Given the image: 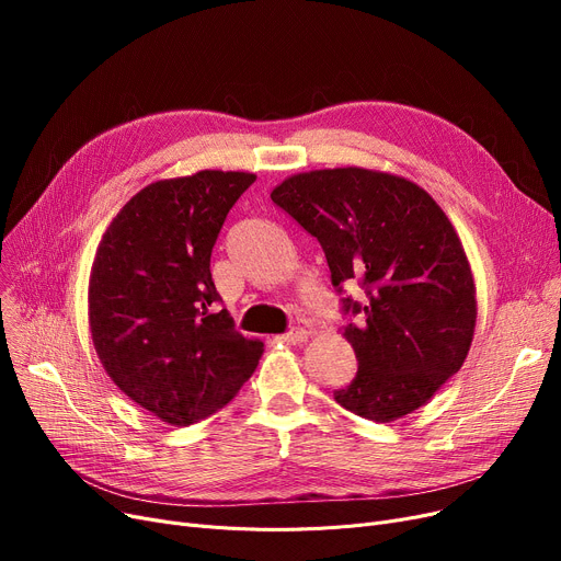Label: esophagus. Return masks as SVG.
I'll list each match as a JSON object with an SVG mask.
<instances>
[{
    "label": "esophagus",
    "instance_id": "obj_1",
    "mask_svg": "<svg viewBox=\"0 0 561 561\" xmlns=\"http://www.w3.org/2000/svg\"><path fill=\"white\" fill-rule=\"evenodd\" d=\"M307 339H309V332H307L305 328H293L290 332H286V334L282 336V341H284V343H288V345H300V343H307Z\"/></svg>",
    "mask_w": 561,
    "mask_h": 561
}]
</instances>
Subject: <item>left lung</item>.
<instances>
[{"mask_svg":"<svg viewBox=\"0 0 561 561\" xmlns=\"http://www.w3.org/2000/svg\"><path fill=\"white\" fill-rule=\"evenodd\" d=\"M273 202L316 236L332 284L357 279L362 322L343 328L359 362L334 391L352 414L398 421L423 407L463 366L476 334V279L459 236L419 184L370 168L290 174Z\"/></svg>","mask_w":561,"mask_h":561,"instance_id":"8db88e82","label":"left lung"}]
</instances>
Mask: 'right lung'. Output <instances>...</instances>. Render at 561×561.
<instances>
[{"mask_svg": "<svg viewBox=\"0 0 561 561\" xmlns=\"http://www.w3.org/2000/svg\"><path fill=\"white\" fill-rule=\"evenodd\" d=\"M252 172L199 170L138 191L106 227L88 279V325L113 385L159 421L186 427L252 377L263 341L233 330L211 250Z\"/></svg>", "mask_w": 561, "mask_h": 561, "instance_id": "obj_1", "label": "right lung"}]
</instances>
